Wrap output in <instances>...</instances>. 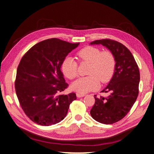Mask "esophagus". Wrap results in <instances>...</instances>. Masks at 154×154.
I'll return each instance as SVG.
<instances>
[{"instance_id": "esophagus-1", "label": "esophagus", "mask_w": 154, "mask_h": 154, "mask_svg": "<svg viewBox=\"0 0 154 154\" xmlns=\"http://www.w3.org/2000/svg\"><path fill=\"white\" fill-rule=\"evenodd\" d=\"M76 96L77 98H81V97H83V96H85L84 94H80V93H77L76 94Z\"/></svg>"}]
</instances>
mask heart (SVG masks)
I'll return each instance as SVG.
<instances>
[{
    "label": "heart",
    "instance_id": "heart-1",
    "mask_svg": "<svg viewBox=\"0 0 154 154\" xmlns=\"http://www.w3.org/2000/svg\"><path fill=\"white\" fill-rule=\"evenodd\" d=\"M77 55L81 62H88L90 66L86 77H81L71 85L74 91L85 94L98 89L100 80L103 83H107L113 77L116 60L109 51H101L94 47H85L77 52ZM64 75L69 79H73L78 75V64L74 58L67 56L62 64Z\"/></svg>",
    "mask_w": 154,
    "mask_h": 154
}]
</instances>
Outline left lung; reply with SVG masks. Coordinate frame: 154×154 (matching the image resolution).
I'll return each mask as SVG.
<instances>
[{
  "mask_svg": "<svg viewBox=\"0 0 154 154\" xmlns=\"http://www.w3.org/2000/svg\"><path fill=\"white\" fill-rule=\"evenodd\" d=\"M105 46L114 56L116 67L113 77L102 92H111L108 97L97 98L90 111L94 119L111 124L124 118L139 94L140 72L131 52L123 44L111 39L96 40L90 45Z\"/></svg>",
  "mask_w": 154,
  "mask_h": 154,
  "instance_id": "left-lung-1",
  "label": "left lung"
}]
</instances>
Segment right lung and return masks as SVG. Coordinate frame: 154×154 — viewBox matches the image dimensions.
I'll use <instances>...</instances> for the list:
<instances>
[{"mask_svg": "<svg viewBox=\"0 0 154 154\" xmlns=\"http://www.w3.org/2000/svg\"><path fill=\"white\" fill-rule=\"evenodd\" d=\"M79 45L58 38L36 43L20 60L15 88L20 106L35 123L51 126L61 122L76 94L58 95L68 87L61 71L62 62Z\"/></svg>", "mask_w": 154, "mask_h": 154, "instance_id": "add662e5", "label": "right lung"}]
</instances>
